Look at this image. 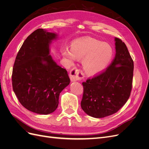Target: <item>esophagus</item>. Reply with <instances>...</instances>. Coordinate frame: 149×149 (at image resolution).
<instances>
[{
    "label": "esophagus",
    "instance_id": "obj_1",
    "mask_svg": "<svg viewBox=\"0 0 149 149\" xmlns=\"http://www.w3.org/2000/svg\"><path fill=\"white\" fill-rule=\"evenodd\" d=\"M69 76L71 81H76L80 80L84 77V74L82 72L79 71L78 68H75L71 69Z\"/></svg>",
    "mask_w": 149,
    "mask_h": 149
}]
</instances>
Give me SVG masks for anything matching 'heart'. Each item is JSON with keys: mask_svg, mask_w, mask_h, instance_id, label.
<instances>
[{"mask_svg": "<svg viewBox=\"0 0 149 149\" xmlns=\"http://www.w3.org/2000/svg\"><path fill=\"white\" fill-rule=\"evenodd\" d=\"M63 55L69 65L76 60H82V66L88 74H95L102 71L109 64L114 55L113 48L105 42L93 38L76 40L71 43V49L65 48Z\"/></svg>", "mask_w": 149, "mask_h": 149, "instance_id": "b5f03b06", "label": "heart"}]
</instances>
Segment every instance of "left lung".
<instances>
[{"label": "left lung", "mask_w": 149, "mask_h": 149, "mask_svg": "<svg viewBox=\"0 0 149 149\" xmlns=\"http://www.w3.org/2000/svg\"><path fill=\"white\" fill-rule=\"evenodd\" d=\"M116 55L110 65L101 73L83 82L81 106L96 118L118 112L127 101L132 88L134 61L125 44L115 38Z\"/></svg>", "instance_id": "1"}]
</instances>
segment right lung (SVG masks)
<instances>
[{"label":"right lung","mask_w":149,"mask_h":149,"mask_svg":"<svg viewBox=\"0 0 149 149\" xmlns=\"http://www.w3.org/2000/svg\"><path fill=\"white\" fill-rule=\"evenodd\" d=\"M56 35L38 29L26 38L13 64L12 88L26 109L48 114L58 106L60 93L70 83L66 69L49 55V44Z\"/></svg>","instance_id":"right-lung-1"}]
</instances>
